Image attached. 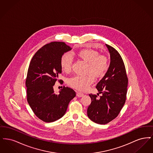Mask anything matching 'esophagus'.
Segmentation results:
<instances>
[{
	"instance_id": "1",
	"label": "esophagus",
	"mask_w": 153,
	"mask_h": 153,
	"mask_svg": "<svg viewBox=\"0 0 153 153\" xmlns=\"http://www.w3.org/2000/svg\"><path fill=\"white\" fill-rule=\"evenodd\" d=\"M76 96L77 97H82L84 96V94L82 93H81V92H77Z\"/></svg>"
}]
</instances>
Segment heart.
Masks as SVG:
<instances>
[{
    "mask_svg": "<svg viewBox=\"0 0 153 153\" xmlns=\"http://www.w3.org/2000/svg\"><path fill=\"white\" fill-rule=\"evenodd\" d=\"M77 56L82 61L88 63L86 73L83 76L76 75L69 79L68 84L71 87L80 91L86 90L95 81V77L100 78L104 76L109 67L107 57L99 55L98 51L92 49H84L77 52ZM73 58L71 54L65 53L60 60L62 70L65 73L71 71Z\"/></svg>",
    "mask_w": 153,
    "mask_h": 153,
    "instance_id": "obj_1",
    "label": "heart"
}]
</instances>
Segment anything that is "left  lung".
<instances>
[{
  "instance_id": "8db88e82",
  "label": "left lung",
  "mask_w": 153,
  "mask_h": 153,
  "mask_svg": "<svg viewBox=\"0 0 153 153\" xmlns=\"http://www.w3.org/2000/svg\"><path fill=\"white\" fill-rule=\"evenodd\" d=\"M110 53L109 68L96 85L102 96L92 94L91 103L87 109L88 117L94 122L105 124L116 118L126 100L128 78L123 59L113 47L106 44Z\"/></svg>"
}]
</instances>
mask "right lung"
<instances>
[{"label": "right lung", "instance_id": "obj_1", "mask_svg": "<svg viewBox=\"0 0 153 153\" xmlns=\"http://www.w3.org/2000/svg\"><path fill=\"white\" fill-rule=\"evenodd\" d=\"M72 49L62 42H52L36 51L31 59L26 80L27 100L34 114L45 122H54L63 117L68 104L76 96L72 88L64 86L57 95L53 86L62 69L60 60Z\"/></svg>", "mask_w": 153, "mask_h": 153}]
</instances>
